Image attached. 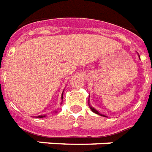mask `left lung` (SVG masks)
Wrapping results in <instances>:
<instances>
[{"label": "left lung", "instance_id": "8db88e82", "mask_svg": "<svg viewBox=\"0 0 152 152\" xmlns=\"http://www.w3.org/2000/svg\"><path fill=\"white\" fill-rule=\"evenodd\" d=\"M139 59H140V57H139ZM88 105H89V108H90V109H91V110L93 111V113H96V114H98V115H101V116L105 117V116H104V114H102V113H99L98 111L96 110V109H94V108H93V106H92V105H91V104H89V103H88Z\"/></svg>", "mask_w": 152, "mask_h": 152}]
</instances>
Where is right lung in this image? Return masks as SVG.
<instances>
[{"instance_id": "add662e5", "label": "right lung", "mask_w": 152, "mask_h": 152, "mask_svg": "<svg viewBox=\"0 0 152 152\" xmlns=\"http://www.w3.org/2000/svg\"><path fill=\"white\" fill-rule=\"evenodd\" d=\"M63 94H64V92L62 93V96H61V101L63 102V99H64V97H63ZM62 104V102H61ZM55 112H56V111H55ZM46 117V115H39V116L36 117V118H45Z\"/></svg>"}]
</instances>
